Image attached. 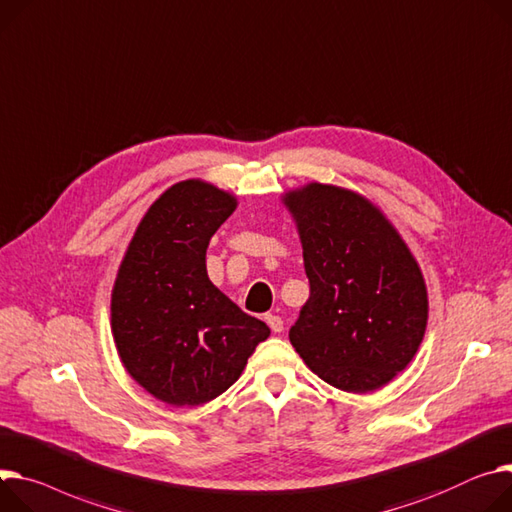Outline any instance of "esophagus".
<instances>
[{
    "label": "esophagus",
    "instance_id": "esophagus-1",
    "mask_svg": "<svg viewBox=\"0 0 512 512\" xmlns=\"http://www.w3.org/2000/svg\"><path fill=\"white\" fill-rule=\"evenodd\" d=\"M266 324L270 326L272 332H283V318L281 316H272V313H268V316H264Z\"/></svg>",
    "mask_w": 512,
    "mask_h": 512
}]
</instances>
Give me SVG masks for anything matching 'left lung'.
Here are the masks:
<instances>
[{"mask_svg":"<svg viewBox=\"0 0 512 512\" xmlns=\"http://www.w3.org/2000/svg\"><path fill=\"white\" fill-rule=\"evenodd\" d=\"M311 295L289 332L326 383L369 393L404 371L428 322L422 270L383 211L357 190L307 182L281 194Z\"/></svg>","mask_w":512,"mask_h":512,"instance_id":"left-lung-1","label":"left lung"}]
</instances>
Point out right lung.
Instances as JSON below:
<instances>
[{
  "label": "right lung",
  "instance_id": "add662e5",
  "mask_svg": "<svg viewBox=\"0 0 512 512\" xmlns=\"http://www.w3.org/2000/svg\"><path fill=\"white\" fill-rule=\"evenodd\" d=\"M235 207L238 196L207 180L172 184L139 221L116 272V352L147 393L176 408L221 396L270 336L207 274L209 242Z\"/></svg>",
  "mask_w": 512,
  "mask_h": 512
}]
</instances>
